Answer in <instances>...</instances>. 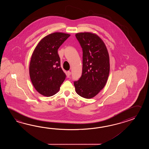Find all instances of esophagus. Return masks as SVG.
I'll use <instances>...</instances> for the list:
<instances>
[{
    "mask_svg": "<svg viewBox=\"0 0 149 149\" xmlns=\"http://www.w3.org/2000/svg\"><path fill=\"white\" fill-rule=\"evenodd\" d=\"M67 78H69L70 77V75H71V72L70 71H68L67 72Z\"/></svg>",
    "mask_w": 149,
    "mask_h": 149,
    "instance_id": "esophagus-1",
    "label": "esophagus"
}]
</instances>
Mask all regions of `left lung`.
I'll return each instance as SVG.
<instances>
[{
	"label": "left lung",
	"instance_id": "obj_1",
	"mask_svg": "<svg viewBox=\"0 0 149 149\" xmlns=\"http://www.w3.org/2000/svg\"><path fill=\"white\" fill-rule=\"evenodd\" d=\"M82 49V75L74 82L76 92L85 98L94 97L104 88L110 72V60L104 42L92 32L76 34Z\"/></svg>",
	"mask_w": 149,
	"mask_h": 149
}]
</instances>
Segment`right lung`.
Returning <instances> with one entry per match:
<instances>
[{"instance_id": "obj_1", "label": "right lung", "mask_w": 149, "mask_h": 149, "mask_svg": "<svg viewBox=\"0 0 149 149\" xmlns=\"http://www.w3.org/2000/svg\"><path fill=\"white\" fill-rule=\"evenodd\" d=\"M70 36L62 32L47 35L39 42L32 54L30 77L35 88L41 95H55L65 79L57 50Z\"/></svg>"}]
</instances>
